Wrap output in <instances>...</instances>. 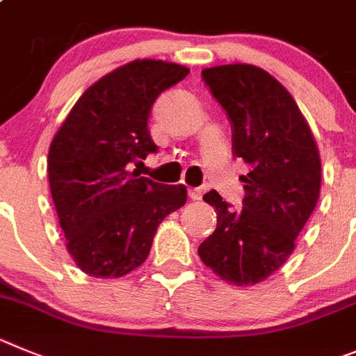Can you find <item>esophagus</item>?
Returning a JSON list of instances; mask_svg holds the SVG:
<instances>
[{"mask_svg":"<svg viewBox=\"0 0 356 356\" xmlns=\"http://www.w3.org/2000/svg\"><path fill=\"white\" fill-rule=\"evenodd\" d=\"M188 195H190L191 200H202V190H200V188H191V190L188 191Z\"/></svg>","mask_w":356,"mask_h":356,"instance_id":"34e87169","label":"esophagus"}]
</instances>
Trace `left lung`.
Masks as SVG:
<instances>
[{
    "instance_id": "8db88e82",
    "label": "left lung",
    "mask_w": 356,
    "mask_h": 356,
    "mask_svg": "<svg viewBox=\"0 0 356 356\" xmlns=\"http://www.w3.org/2000/svg\"><path fill=\"white\" fill-rule=\"evenodd\" d=\"M232 127V154L248 166L243 209L214 190L216 230L198 246L202 262L234 286L266 280L289 259L294 239L318 204L321 159L310 127L289 92L246 63L202 70Z\"/></svg>"
}]
</instances>
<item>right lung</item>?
Returning a JSON list of instances; mask_svg holds the SVG:
<instances>
[{"label": "right lung", "mask_w": 356, "mask_h": 356, "mask_svg": "<svg viewBox=\"0 0 356 356\" xmlns=\"http://www.w3.org/2000/svg\"><path fill=\"white\" fill-rule=\"evenodd\" d=\"M190 70L134 60L88 88L53 138L47 175L67 250L95 278L124 277L143 264L159 223L186 204V186L140 177L133 165L158 152L152 104Z\"/></svg>", "instance_id": "obj_1"}]
</instances>
